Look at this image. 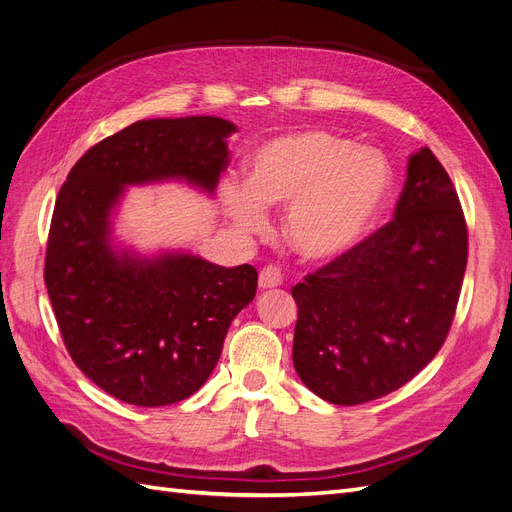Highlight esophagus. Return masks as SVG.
Instances as JSON below:
<instances>
[{
  "label": "esophagus",
  "mask_w": 512,
  "mask_h": 512,
  "mask_svg": "<svg viewBox=\"0 0 512 512\" xmlns=\"http://www.w3.org/2000/svg\"><path fill=\"white\" fill-rule=\"evenodd\" d=\"M282 282H284V275H282L280 267H275V265L265 267L258 275L260 288H277V286H282Z\"/></svg>",
  "instance_id": "obj_1"
}]
</instances>
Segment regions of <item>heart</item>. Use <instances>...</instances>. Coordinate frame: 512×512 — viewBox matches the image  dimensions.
Returning <instances> with one entry per match:
<instances>
[{
	"mask_svg": "<svg viewBox=\"0 0 512 512\" xmlns=\"http://www.w3.org/2000/svg\"><path fill=\"white\" fill-rule=\"evenodd\" d=\"M389 190V166L378 153L348 138L307 128L271 138L247 168V188L228 185L226 211L237 226L256 232L265 207L286 205L284 235L305 258L344 252L374 218Z\"/></svg>",
	"mask_w": 512,
	"mask_h": 512,
	"instance_id": "b5f03b06",
	"label": "heart"
}]
</instances>
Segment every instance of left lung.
<instances>
[{
  "instance_id": "left-lung-1",
  "label": "left lung",
  "mask_w": 512,
  "mask_h": 512,
  "mask_svg": "<svg viewBox=\"0 0 512 512\" xmlns=\"http://www.w3.org/2000/svg\"><path fill=\"white\" fill-rule=\"evenodd\" d=\"M468 265L455 185L423 147L395 218L292 288V363L309 391L359 406L397 391L442 348Z\"/></svg>"
}]
</instances>
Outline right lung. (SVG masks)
Masks as SVG:
<instances>
[{
    "instance_id": "1",
    "label": "right lung",
    "mask_w": 512,
    "mask_h": 512,
    "mask_svg": "<svg viewBox=\"0 0 512 512\" xmlns=\"http://www.w3.org/2000/svg\"><path fill=\"white\" fill-rule=\"evenodd\" d=\"M232 132L220 117L136 121L91 147L55 200L44 284L61 339L76 367L126 404L194 395L218 365L230 322L254 299L258 273L190 254L115 252L111 211L123 185L185 179L213 192Z\"/></svg>"
}]
</instances>
